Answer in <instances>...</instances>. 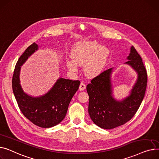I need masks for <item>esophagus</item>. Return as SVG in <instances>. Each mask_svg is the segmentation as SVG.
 <instances>
[{
  "instance_id": "34e87169",
  "label": "esophagus",
  "mask_w": 159,
  "mask_h": 159,
  "mask_svg": "<svg viewBox=\"0 0 159 159\" xmlns=\"http://www.w3.org/2000/svg\"><path fill=\"white\" fill-rule=\"evenodd\" d=\"M86 89V85H85V83H84V82H81V83H80V90H81V91H82V90H84Z\"/></svg>"
}]
</instances>
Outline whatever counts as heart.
<instances>
[{"label": "heart", "instance_id": "heart-1", "mask_svg": "<svg viewBox=\"0 0 159 159\" xmlns=\"http://www.w3.org/2000/svg\"><path fill=\"white\" fill-rule=\"evenodd\" d=\"M109 51L103 45L94 41L81 42L74 45L71 51L72 59L67 60V67L76 71L78 64H85V72L89 76H95L103 69L106 64Z\"/></svg>", "mask_w": 159, "mask_h": 159}]
</instances>
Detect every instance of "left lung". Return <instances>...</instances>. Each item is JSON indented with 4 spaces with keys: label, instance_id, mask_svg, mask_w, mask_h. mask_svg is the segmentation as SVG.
Segmentation results:
<instances>
[{
    "label": "left lung",
    "instance_id": "8db88e82",
    "mask_svg": "<svg viewBox=\"0 0 159 159\" xmlns=\"http://www.w3.org/2000/svg\"><path fill=\"white\" fill-rule=\"evenodd\" d=\"M125 63L138 74L130 94L122 101L112 96L111 74L107 69L93 78L87 86L89 96V114L93 122L103 129H113L125 124L136 114L144 99L147 86V72L143 60L132 46Z\"/></svg>",
    "mask_w": 159,
    "mask_h": 159
}]
</instances>
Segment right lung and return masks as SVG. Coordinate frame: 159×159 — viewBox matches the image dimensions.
<instances>
[{
	"label": "right lung",
	"mask_w": 159,
	"mask_h": 159,
	"mask_svg": "<svg viewBox=\"0 0 159 159\" xmlns=\"http://www.w3.org/2000/svg\"><path fill=\"white\" fill-rule=\"evenodd\" d=\"M35 43L30 45L20 56L15 65L12 88L22 113L35 125L51 128L57 125L66 116L70 102L79 89V80L59 78L52 88L40 97H32L24 92L20 84L21 66L29 57L38 50Z\"/></svg>",
	"instance_id": "obj_1"
}]
</instances>
